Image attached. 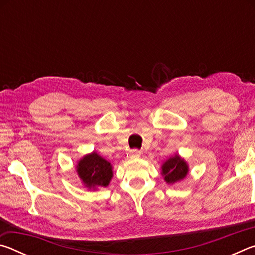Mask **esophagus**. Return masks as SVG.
<instances>
[{"mask_svg":"<svg viewBox=\"0 0 255 255\" xmlns=\"http://www.w3.org/2000/svg\"><path fill=\"white\" fill-rule=\"evenodd\" d=\"M130 155L132 157H139L141 155V152H140V150H138V149H133L130 152Z\"/></svg>","mask_w":255,"mask_h":255,"instance_id":"1","label":"esophagus"}]
</instances>
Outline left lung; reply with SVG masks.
<instances>
[{"label":"left lung","instance_id":"8db88e82","mask_svg":"<svg viewBox=\"0 0 255 255\" xmlns=\"http://www.w3.org/2000/svg\"><path fill=\"white\" fill-rule=\"evenodd\" d=\"M189 172V166L183 158L179 155L170 157L163 163L162 165V175L166 183L173 184L178 181L183 180Z\"/></svg>","mask_w":255,"mask_h":255}]
</instances>
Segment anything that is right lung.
Wrapping results in <instances>:
<instances>
[{"instance_id": "add662e5", "label": "right lung", "mask_w": 255, "mask_h": 255, "mask_svg": "<svg viewBox=\"0 0 255 255\" xmlns=\"http://www.w3.org/2000/svg\"><path fill=\"white\" fill-rule=\"evenodd\" d=\"M76 172L88 189L107 187L112 178V165L93 152L82 157L76 165Z\"/></svg>"}]
</instances>
